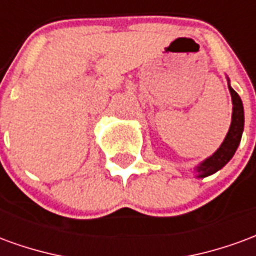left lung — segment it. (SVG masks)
<instances>
[{
	"instance_id": "obj_1",
	"label": "left lung",
	"mask_w": 256,
	"mask_h": 256,
	"mask_svg": "<svg viewBox=\"0 0 256 256\" xmlns=\"http://www.w3.org/2000/svg\"><path fill=\"white\" fill-rule=\"evenodd\" d=\"M228 86H229L232 104H233L230 128H229V132L226 134L225 140L220 144V148L215 150L210 158L204 159L200 164L194 167V172L198 174L196 176L198 178L208 177L211 174L220 170L233 158L234 152L237 150V146L242 141V132H244V106H242V101L240 98V96L232 89L229 78H228Z\"/></svg>"
}]
</instances>
